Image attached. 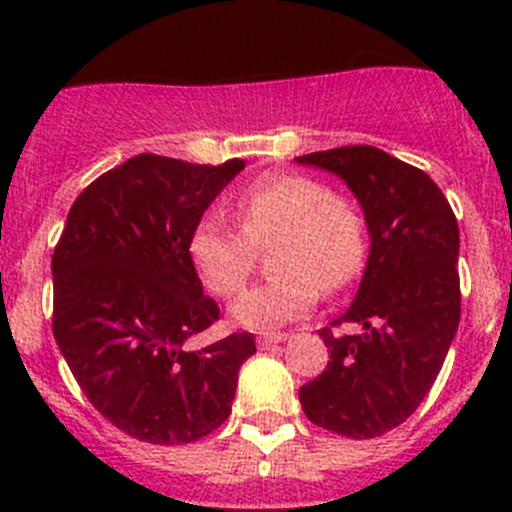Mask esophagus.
Listing matches in <instances>:
<instances>
[{"label": "esophagus", "mask_w": 512, "mask_h": 512, "mask_svg": "<svg viewBox=\"0 0 512 512\" xmlns=\"http://www.w3.org/2000/svg\"><path fill=\"white\" fill-rule=\"evenodd\" d=\"M282 342H287V334H280V332H275V334H260V339H257V344H260L262 349L272 347V344H282Z\"/></svg>", "instance_id": "1"}]
</instances>
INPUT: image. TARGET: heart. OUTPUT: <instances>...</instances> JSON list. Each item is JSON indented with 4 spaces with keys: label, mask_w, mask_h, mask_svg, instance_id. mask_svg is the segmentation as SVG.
Listing matches in <instances>:
<instances>
[{
    "label": "heart",
    "mask_w": 512,
    "mask_h": 512,
    "mask_svg": "<svg viewBox=\"0 0 512 512\" xmlns=\"http://www.w3.org/2000/svg\"><path fill=\"white\" fill-rule=\"evenodd\" d=\"M237 227L210 210L190 232L188 257L200 282L218 297H235L255 267L257 247L275 242L270 280L250 287L230 307L232 322L247 329H277L307 314L322 287H347L366 260V230L359 210L317 178L265 175L240 193Z\"/></svg>",
    "instance_id": "obj_1"
}]
</instances>
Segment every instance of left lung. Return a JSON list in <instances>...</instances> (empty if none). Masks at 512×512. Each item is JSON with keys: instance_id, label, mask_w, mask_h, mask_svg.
I'll list each match as a JSON object with an SVG mask.
<instances>
[{"instance_id": "8db88e82", "label": "left lung", "mask_w": 512, "mask_h": 512, "mask_svg": "<svg viewBox=\"0 0 512 512\" xmlns=\"http://www.w3.org/2000/svg\"><path fill=\"white\" fill-rule=\"evenodd\" d=\"M342 178L364 210L369 260L352 307L332 324H359L337 337L319 329L329 364L299 389L312 423L349 438L401 426L436 381L461 322L458 223L423 170L374 146L294 158Z\"/></svg>"}]
</instances>
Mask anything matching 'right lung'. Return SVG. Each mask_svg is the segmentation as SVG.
Listing matches in <instances>:
<instances>
[{
  "mask_svg": "<svg viewBox=\"0 0 512 512\" xmlns=\"http://www.w3.org/2000/svg\"><path fill=\"white\" fill-rule=\"evenodd\" d=\"M242 168L128 158L76 198L51 257L56 344L98 414L138 441L213 433L255 354L247 332L185 347L220 317L188 257L190 232Z\"/></svg>",
  "mask_w": 512,
  "mask_h": 512,
  "instance_id": "obj_1",
  "label": "right lung"
}]
</instances>
